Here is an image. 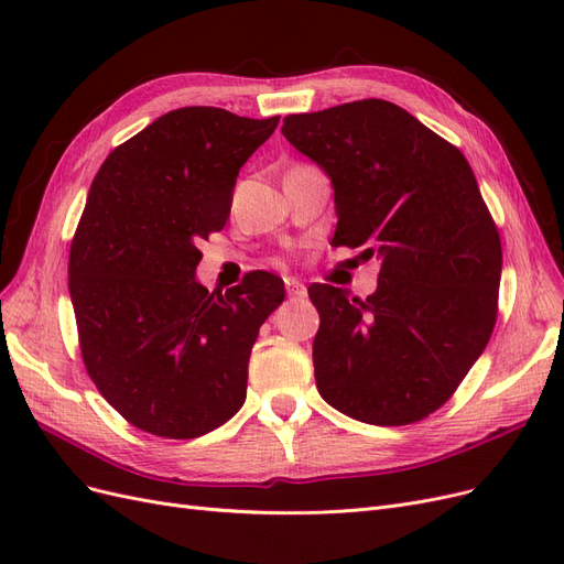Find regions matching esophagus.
I'll return each mask as SVG.
<instances>
[{"label":"esophagus","mask_w":564,"mask_h":564,"mask_svg":"<svg viewBox=\"0 0 564 564\" xmlns=\"http://www.w3.org/2000/svg\"><path fill=\"white\" fill-rule=\"evenodd\" d=\"M284 284H286V294L292 296V299H305V296H308V289H305L303 282H299L294 278H286Z\"/></svg>","instance_id":"esophagus-1"}]
</instances>
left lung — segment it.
<instances>
[{
	"label": "left lung",
	"mask_w": 564,
	"mask_h": 564,
	"mask_svg": "<svg viewBox=\"0 0 564 564\" xmlns=\"http://www.w3.org/2000/svg\"><path fill=\"white\" fill-rule=\"evenodd\" d=\"M284 139L334 185V247L381 259L367 299L311 284L319 395L371 425L445 404L499 313L501 237L456 145L381 98L286 115Z\"/></svg>",
	"instance_id": "8db88e82"
}]
</instances>
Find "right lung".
<instances>
[{
  "label": "right lung",
  "instance_id": "1",
  "mask_svg": "<svg viewBox=\"0 0 564 564\" xmlns=\"http://www.w3.org/2000/svg\"><path fill=\"white\" fill-rule=\"evenodd\" d=\"M278 122L178 108L98 169L67 286L84 367L135 429L191 440L245 404L251 346L284 301V282L253 270L228 292H209L195 268L199 242L226 226L240 166Z\"/></svg>",
  "mask_w": 564,
  "mask_h": 564
}]
</instances>
